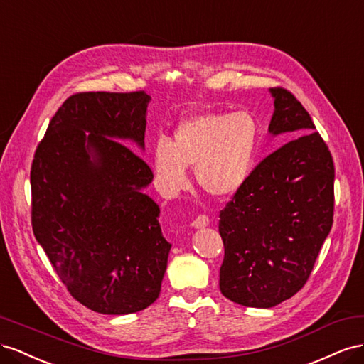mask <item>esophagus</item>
Instances as JSON below:
<instances>
[{
	"label": "esophagus",
	"instance_id": "esophagus-1",
	"mask_svg": "<svg viewBox=\"0 0 364 364\" xmlns=\"http://www.w3.org/2000/svg\"><path fill=\"white\" fill-rule=\"evenodd\" d=\"M209 223H210L209 216H205V215H198V216H196L195 220L192 221V225H193L195 228H203V227H207V225H209Z\"/></svg>",
	"mask_w": 364,
	"mask_h": 364
}]
</instances>
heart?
I'll return each mask as SVG.
<instances>
[{
	"mask_svg": "<svg viewBox=\"0 0 364 364\" xmlns=\"http://www.w3.org/2000/svg\"><path fill=\"white\" fill-rule=\"evenodd\" d=\"M259 120L250 111H204L186 117L172 141L154 144L152 164L160 189L175 195L188 184V168L195 181L216 198L240 191L250 175L259 146Z\"/></svg>",
	"mask_w": 364,
	"mask_h": 364,
	"instance_id": "1",
	"label": "heart"
}]
</instances>
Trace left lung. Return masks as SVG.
<instances>
[{"mask_svg":"<svg viewBox=\"0 0 364 364\" xmlns=\"http://www.w3.org/2000/svg\"><path fill=\"white\" fill-rule=\"evenodd\" d=\"M268 131L291 139L259 163L220 212L221 293L272 308L306 284L334 218V160L293 92L272 88Z\"/></svg>","mask_w":364,"mask_h":364,"instance_id":"left-lung-1","label":"left lung"}]
</instances>
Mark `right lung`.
Listing matches in <instances>:
<instances>
[{"label":"right lung","mask_w":364,"mask_h":364,"mask_svg":"<svg viewBox=\"0 0 364 364\" xmlns=\"http://www.w3.org/2000/svg\"><path fill=\"white\" fill-rule=\"evenodd\" d=\"M144 91H85L51 117L30 171L32 227L79 304L137 313L160 296L171 244L160 209L141 189L154 173L119 139L144 146Z\"/></svg>","instance_id":"right-lung-1"}]
</instances>
